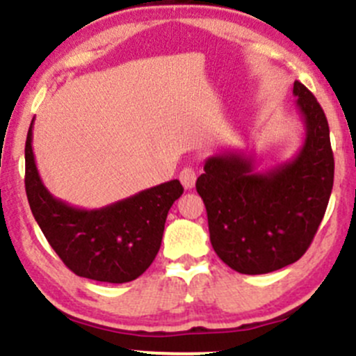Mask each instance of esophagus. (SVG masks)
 Listing matches in <instances>:
<instances>
[{"label":"esophagus","mask_w":356,"mask_h":356,"mask_svg":"<svg viewBox=\"0 0 356 356\" xmlns=\"http://www.w3.org/2000/svg\"><path fill=\"white\" fill-rule=\"evenodd\" d=\"M196 170H194L193 167H184L181 170V174H179V179H181L182 186H184L186 189H193L194 184H196Z\"/></svg>","instance_id":"esophagus-1"}]
</instances>
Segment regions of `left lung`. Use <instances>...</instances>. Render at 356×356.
I'll list each match as a JSON object with an SVG mask.
<instances>
[{"label":"left lung","mask_w":356,"mask_h":356,"mask_svg":"<svg viewBox=\"0 0 356 356\" xmlns=\"http://www.w3.org/2000/svg\"><path fill=\"white\" fill-rule=\"evenodd\" d=\"M293 95L305 140L290 162L257 172L252 156L225 152L209 156L196 181L213 249L242 275H264L300 259L331 196L334 156L326 114L300 81Z\"/></svg>","instance_id":"8db88e82"}]
</instances>
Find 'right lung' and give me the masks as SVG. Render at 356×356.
I'll return each instance as SVG.
<instances>
[{
  "instance_id": "add662e5",
  "label": "right lung",
  "mask_w": 356,
  "mask_h": 356,
  "mask_svg": "<svg viewBox=\"0 0 356 356\" xmlns=\"http://www.w3.org/2000/svg\"><path fill=\"white\" fill-rule=\"evenodd\" d=\"M32 126L25 141V191L56 254L74 275L95 282L128 283L143 275L159 254L168 209L184 193L181 182H163L100 209L70 207L40 181Z\"/></svg>"
}]
</instances>
